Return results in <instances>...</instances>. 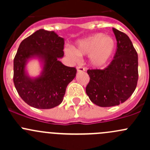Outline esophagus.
<instances>
[{
  "label": "esophagus",
  "mask_w": 150,
  "mask_h": 150,
  "mask_svg": "<svg viewBox=\"0 0 150 150\" xmlns=\"http://www.w3.org/2000/svg\"><path fill=\"white\" fill-rule=\"evenodd\" d=\"M76 68H77V70H78V72H83V71H85V68L83 67L78 66Z\"/></svg>",
  "instance_id": "34e87169"
}]
</instances>
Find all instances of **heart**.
I'll return each mask as SVG.
<instances>
[{
    "label": "heart",
    "instance_id": "obj_1",
    "mask_svg": "<svg viewBox=\"0 0 150 150\" xmlns=\"http://www.w3.org/2000/svg\"><path fill=\"white\" fill-rule=\"evenodd\" d=\"M116 49V41L112 37L104 33H96L81 40L75 49L66 48L65 53L76 61L79 56L88 55L91 64L96 67L104 66L113 57Z\"/></svg>",
    "mask_w": 150,
    "mask_h": 150
}]
</instances>
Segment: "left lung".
<instances>
[{
  "mask_svg": "<svg viewBox=\"0 0 150 150\" xmlns=\"http://www.w3.org/2000/svg\"><path fill=\"white\" fill-rule=\"evenodd\" d=\"M117 49L112 61L103 69H88L90 81L86 91L90 100L99 107L123 103L132 95L139 78L138 54L128 36L112 28Z\"/></svg>",
  "mask_w": 150,
  "mask_h": 150,
  "instance_id": "left-lung-1",
  "label": "left lung"
}]
</instances>
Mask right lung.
<instances>
[{
    "label": "right lung",
    "mask_w": 150,
    "mask_h": 150,
    "mask_svg": "<svg viewBox=\"0 0 150 150\" xmlns=\"http://www.w3.org/2000/svg\"><path fill=\"white\" fill-rule=\"evenodd\" d=\"M64 40L54 31L40 29L21 42L13 59V83L25 102L37 109H51L62 103L67 85L77 69L59 61L64 56ZM38 56L44 61L42 75L32 79L26 75L28 58Z\"/></svg>",
    "instance_id": "1"
}]
</instances>
